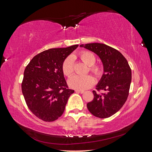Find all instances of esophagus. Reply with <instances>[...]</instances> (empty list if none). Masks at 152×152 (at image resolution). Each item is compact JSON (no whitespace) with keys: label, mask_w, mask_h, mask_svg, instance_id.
I'll use <instances>...</instances> for the list:
<instances>
[{"label":"esophagus","mask_w":152,"mask_h":152,"mask_svg":"<svg viewBox=\"0 0 152 152\" xmlns=\"http://www.w3.org/2000/svg\"><path fill=\"white\" fill-rule=\"evenodd\" d=\"M76 93H80V94H83L84 93V91H81V90H75Z\"/></svg>","instance_id":"1"}]
</instances>
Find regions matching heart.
Returning <instances> with one entry per match:
<instances>
[{"label": "heart", "instance_id": "heart-1", "mask_svg": "<svg viewBox=\"0 0 152 152\" xmlns=\"http://www.w3.org/2000/svg\"><path fill=\"white\" fill-rule=\"evenodd\" d=\"M79 58L87 65L89 66V70L96 77H100L103 72V67L100 65H96V56L91 52L84 50L79 54ZM62 70L66 76L70 77L74 72V57L70 55L66 57L62 64ZM69 86L71 88L77 90H85L89 89L94 83V78L91 75L84 76L73 75L68 80Z\"/></svg>", "mask_w": 152, "mask_h": 152}]
</instances>
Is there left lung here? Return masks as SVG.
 Segmentation results:
<instances>
[{"mask_svg":"<svg viewBox=\"0 0 152 152\" xmlns=\"http://www.w3.org/2000/svg\"><path fill=\"white\" fill-rule=\"evenodd\" d=\"M80 47L94 52L102 60L104 73L96 86L99 94L93 91L94 99L87 104V109L96 117L105 118L117 113L126 103L131 82V69L127 59L117 50L100 43H91Z\"/></svg>","mask_w":152,"mask_h":152,"instance_id":"left-lung-1","label":"left lung"}]
</instances>
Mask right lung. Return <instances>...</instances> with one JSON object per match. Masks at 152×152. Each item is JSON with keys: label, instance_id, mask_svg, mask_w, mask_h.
Listing matches in <instances>:
<instances>
[{"label": "right lung", "instance_id": "1", "mask_svg": "<svg viewBox=\"0 0 152 152\" xmlns=\"http://www.w3.org/2000/svg\"><path fill=\"white\" fill-rule=\"evenodd\" d=\"M78 46L45 50L35 56L26 66L22 93L27 107L40 120H57L63 113L68 98L74 93L68 89L62 64Z\"/></svg>", "mask_w": 152, "mask_h": 152}]
</instances>
